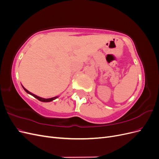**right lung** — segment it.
Wrapping results in <instances>:
<instances>
[{"label": "right lung", "mask_w": 159, "mask_h": 159, "mask_svg": "<svg viewBox=\"0 0 159 159\" xmlns=\"http://www.w3.org/2000/svg\"><path fill=\"white\" fill-rule=\"evenodd\" d=\"M22 88H23V89H25V91H26V93L30 94L31 95H32V96H33V97H34L35 98H36L37 99H38L39 101H40V102H52V101H53V100L56 99L57 98V97H54V98H49V99L42 98H40V97H38V96H37V95H34V94L32 93L31 92H30V91H28L26 89H25V88H24L23 86H22Z\"/></svg>", "instance_id": "right-lung-1"}]
</instances>
